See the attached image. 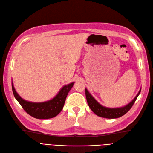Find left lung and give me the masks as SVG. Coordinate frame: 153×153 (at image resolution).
Masks as SVG:
<instances>
[{"label": "left lung", "instance_id": "obj_1", "mask_svg": "<svg viewBox=\"0 0 153 153\" xmlns=\"http://www.w3.org/2000/svg\"><path fill=\"white\" fill-rule=\"evenodd\" d=\"M140 92L141 89L140 90L139 93H138L137 94L136 96V97H135L133 100L126 105L120 108H109L104 107V106H103L99 104V103L95 100V98L93 96L89 93V92L88 91L87 88H85V95H86L87 101L91 109L97 115L107 119L119 118V117H122L123 115L126 114V113L131 109V108L132 107L134 102H136L137 97L139 96Z\"/></svg>", "mask_w": 153, "mask_h": 153}]
</instances>
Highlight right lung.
<instances>
[{
	"label": "right lung",
	"instance_id": "obj_1",
	"mask_svg": "<svg viewBox=\"0 0 153 153\" xmlns=\"http://www.w3.org/2000/svg\"><path fill=\"white\" fill-rule=\"evenodd\" d=\"M74 83L65 85L55 97L50 100L44 102H31L25 100L17 93L12 82L14 97L28 115L38 119H48L55 117L62 111L67 95Z\"/></svg>",
	"mask_w": 153,
	"mask_h": 153
}]
</instances>
